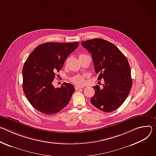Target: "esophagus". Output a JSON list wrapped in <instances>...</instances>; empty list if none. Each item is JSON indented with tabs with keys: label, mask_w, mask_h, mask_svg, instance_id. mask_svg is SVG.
<instances>
[{
	"label": "esophagus",
	"mask_w": 156,
	"mask_h": 156,
	"mask_svg": "<svg viewBox=\"0 0 156 156\" xmlns=\"http://www.w3.org/2000/svg\"><path fill=\"white\" fill-rule=\"evenodd\" d=\"M82 88H83L82 86H79V85H76V86H75V89H76V90L79 89H82Z\"/></svg>",
	"instance_id": "1"
}]
</instances>
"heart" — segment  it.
I'll return each mask as SVG.
<instances>
[{
  "instance_id": "1",
  "label": "heart",
  "mask_w": 156,
  "mask_h": 156,
  "mask_svg": "<svg viewBox=\"0 0 156 156\" xmlns=\"http://www.w3.org/2000/svg\"><path fill=\"white\" fill-rule=\"evenodd\" d=\"M85 56V55H80L79 56ZM72 81L75 83H77V84H82L84 82V80H83V77H82L80 75H77L76 76H74V77L72 78Z\"/></svg>"
}]
</instances>
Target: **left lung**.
Instances as JSON below:
<instances>
[{
	"instance_id": "8db88e82",
	"label": "left lung",
	"mask_w": 156,
	"mask_h": 156,
	"mask_svg": "<svg viewBox=\"0 0 156 156\" xmlns=\"http://www.w3.org/2000/svg\"><path fill=\"white\" fill-rule=\"evenodd\" d=\"M82 46L91 53L97 79L104 80L100 87H93L95 94L92 105L105 112H111L122 105L132 87L131 69L126 56L113 43L101 38L82 41Z\"/></svg>"
}]
</instances>
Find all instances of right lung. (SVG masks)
Here are the masks:
<instances>
[{"label": "right lung", "instance_id": "add662e5", "mask_svg": "<svg viewBox=\"0 0 156 156\" xmlns=\"http://www.w3.org/2000/svg\"><path fill=\"white\" fill-rule=\"evenodd\" d=\"M74 43H46L38 46L24 63L23 90L31 105L42 113L53 115L70 101L75 88L63 83L59 88L52 83L68 56L79 46Z\"/></svg>", "mask_w": 156, "mask_h": 156}]
</instances>
